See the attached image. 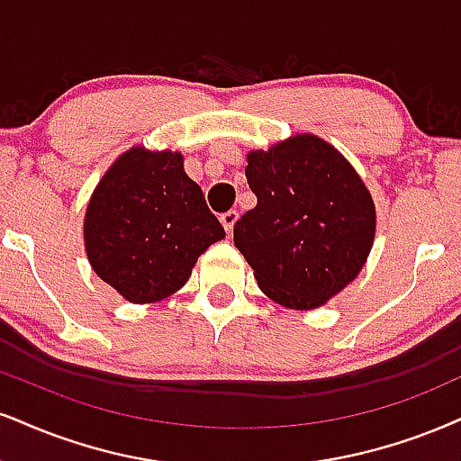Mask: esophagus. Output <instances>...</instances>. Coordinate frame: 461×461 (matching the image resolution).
I'll use <instances>...</instances> for the list:
<instances>
[{
	"label": "esophagus",
	"instance_id": "1",
	"mask_svg": "<svg viewBox=\"0 0 461 461\" xmlns=\"http://www.w3.org/2000/svg\"><path fill=\"white\" fill-rule=\"evenodd\" d=\"M237 218H240V212H237V209H230V212L220 215V221L224 224V229H226V232H229V235L232 232V226H235Z\"/></svg>",
	"mask_w": 461,
	"mask_h": 461
}]
</instances>
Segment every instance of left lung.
<instances>
[{
	"instance_id": "1",
	"label": "left lung",
	"mask_w": 461,
	"mask_h": 461,
	"mask_svg": "<svg viewBox=\"0 0 461 461\" xmlns=\"http://www.w3.org/2000/svg\"><path fill=\"white\" fill-rule=\"evenodd\" d=\"M257 207L235 221V246L260 291L284 308L312 310L355 280L372 249L376 212L346 158L297 134L248 156Z\"/></svg>"
}]
</instances>
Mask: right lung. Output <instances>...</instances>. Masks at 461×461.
Returning <instances> with one entry per match:
<instances>
[{
  "mask_svg": "<svg viewBox=\"0 0 461 461\" xmlns=\"http://www.w3.org/2000/svg\"><path fill=\"white\" fill-rule=\"evenodd\" d=\"M224 235L177 151L134 147L123 153L85 213L89 263L132 303H153L179 291L198 257Z\"/></svg>",
  "mask_w": 461,
  "mask_h": 461,
  "instance_id": "obj_1",
  "label": "right lung"
}]
</instances>
